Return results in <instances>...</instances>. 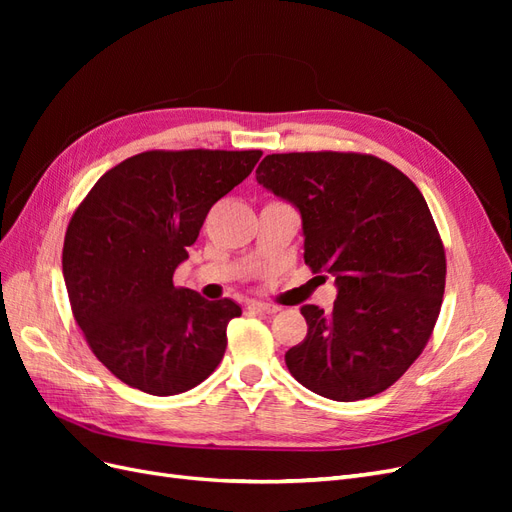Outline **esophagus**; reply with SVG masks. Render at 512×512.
I'll list each match as a JSON object with an SVG mask.
<instances>
[{"label": "esophagus", "mask_w": 512, "mask_h": 512, "mask_svg": "<svg viewBox=\"0 0 512 512\" xmlns=\"http://www.w3.org/2000/svg\"><path fill=\"white\" fill-rule=\"evenodd\" d=\"M250 309H252V312H260V314H277V312H280V307L273 305V303H265V301H252Z\"/></svg>", "instance_id": "34e87169"}]
</instances>
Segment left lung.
Listing matches in <instances>:
<instances>
[{"label":"left lung","instance_id":"obj_1","mask_svg":"<svg viewBox=\"0 0 512 512\" xmlns=\"http://www.w3.org/2000/svg\"><path fill=\"white\" fill-rule=\"evenodd\" d=\"M258 183L299 209L305 265L335 275L331 312L303 305L307 335L286 352L305 389L335 401L389 389L427 346L446 256L421 190L369 153H271Z\"/></svg>","mask_w":512,"mask_h":512}]
</instances>
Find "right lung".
I'll return each mask as SVG.
<instances>
[{
	"mask_svg": "<svg viewBox=\"0 0 512 512\" xmlns=\"http://www.w3.org/2000/svg\"><path fill=\"white\" fill-rule=\"evenodd\" d=\"M262 151L153 149L104 173L72 213L64 280L76 324L98 361L132 389L168 397L213 374L226 327L241 316L173 284L209 209Z\"/></svg>",
	"mask_w": 512,
	"mask_h": 512,
	"instance_id": "add662e5",
	"label": "right lung"
}]
</instances>
